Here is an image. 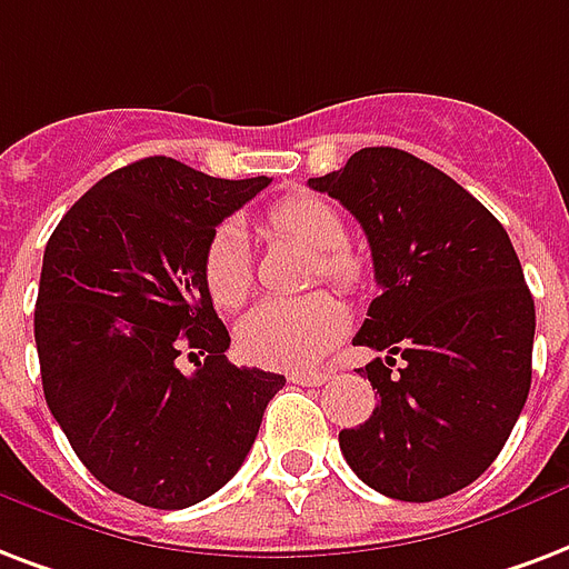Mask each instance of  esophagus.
Wrapping results in <instances>:
<instances>
[{
    "mask_svg": "<svg viewBox=\"0 0 569 569\" xmlns=\"http://www.w3.org/2000/svg\"><path fill=\"white\" fill-rule=\"evenodd\" d=\"M328 379H331V372H289V381H295V385H310V388L325 385Z\"/></svg>",
    "mask_w": 569,
    "mask_h": 569,
    "instance_id": "obj_1",
    "label": "esophagus"
}]
</instances>
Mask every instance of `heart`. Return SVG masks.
<instances>
[{"label":"heart","mask_w":569,"mask_h":569,"mask_svg":"<svg viewBox=\"0 0 569 569\" xmlns=\"http://www.w3.org/2000/svg\"><path fill=\"white\" fill-rule=\"evenodd\" d=\"M259 227L268 236L289 238L316 250L313 277L352 292L363 283L367 266L346 244V223L328 202L316 197H286L268 208ZM206 289L217 307L244 301L253 271L241 229L227 223L208 238L202 256ZM346 331V313L331 295L316 292L298 301H262L238 325V346L247 361L274 370H307L331 352Z\"/></svg>","instance_id":"obj_1"}]
</instances>
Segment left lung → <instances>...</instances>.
I'll use <instances>...</instances> for the list:
<instances>
[{"label": "left lung", "mask_w": 569, "mask_h": 569, "mask_svg": "<svg viewBox=\"0 0 569 569\" xmlns=\"http://www.w3.org/2000/svg\"><path fill=\"white\" fill-rule=\"evenodd\" d=\"M307 184L361 223L381 289L355 337L385 352L361 370L379 406L342 429V457L381 496H453L492 466L528 400L535 298L519 256L487 208L409 151L361 149Z\"/></svg>", "instance_id": "8db88e82"}]
</instances>
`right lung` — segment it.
I'll use <instances>...</instances> for the list:
<instances>
[{
	"label": "right lung",
	"mask_w": 569,
	"mask_h": 569,
	"mask_svg": "<svg viewBox=\"0 0 569 569\" xmlns=\"http://www.w3.org/2000/svg\"><path fill=\"white\" fill-rule=\"evenodd\" d=\"M268 184L142 158L86 190L47 241L34 303L43 400L82 466L137 505L214 496L286 385L227 361L202 277L217 223ZM181 351L203 355L193 377L174 367Z\"/></svg>",
	"instance_id": "add662e5"
}]
</instances>
